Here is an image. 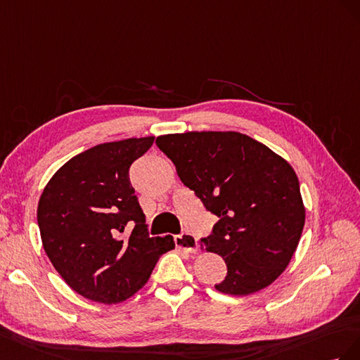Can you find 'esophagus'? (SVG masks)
<instances>
[{
	"mask_svg": "<svg viewBox=\"0 0 360 360\" xmlns=\"http://www.w3.org/2000/svg\"><path fill=\"white\" fill-rule=\"evenodd\" d=\"M174 244L181 250H186L188 253H194L198 250V240L191 233H181L174 237Z\"/></svg>",
	"mask_w": 360,
	"mask_h": 360,
	"instance_id": "esophagus-1",
	"label": "esophagus"
}]
</instances>
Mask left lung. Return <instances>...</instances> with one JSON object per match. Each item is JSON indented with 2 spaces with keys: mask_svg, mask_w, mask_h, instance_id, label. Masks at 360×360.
Masks as SVG:
<instances>
[{
  "mask_svg": "<svg viewBox=\"0 0 360 360\" xmlns=\"http://www.w3.org/2000/svg\"><path fill=\"white\" fill-rule=\"evenodd\" d=\"M157 146L219 221L200 249L220 255L228 276L215 290L249 295L288 266L306 219L291 164L235 131H188L157 137Z\"/></svg>",
  "mask_w": 360,
  "mask_h": 360,
  "instance_id": "left-lung-1",
  "label": "left lung"
}]
</instances>
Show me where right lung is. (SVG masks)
<instances>
[{"label": "right lung", "instance_id": "1", "mask_svg": "<svg viewBox=\"0 0 360 360\" xmlns=\"http://www.w3.org/2000/svg\"><path fill=\"white\" fill-rule=\"evenodd\" d=\"M155 137L102 143L65 162L37 205L40 238L51 264L72 290L98 303H120L145 286L172 235L150 238L129 166ZM129 221L136 223L126 237Z\"/></svg>", "mask_w": 360, "mask_h": 360}]
</instances>
